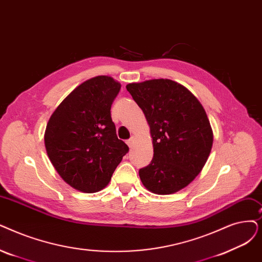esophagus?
Here are the masks:
<instances>
[{"mask_svg":"<svg viewBox=\"0 0 262 262\" xmlns=\"http://www.w3.org/2000/svg\"><path fill=\"white\" fill-rule=\"evenodd\" d=\"M134 141H135V138H134L133 136H132V137L127 140V142H126V143L128 144V146H129V147H133V145H134Z\"/></svg>","mask_w":262,"mask_h":262,"instance_id":"34e87169","label":"esophagus"}]
</instances>
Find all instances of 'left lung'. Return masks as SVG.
<instances>
[{"mask_svg": "<svg viewBox=\"0 0 262 262\" xmlns=\"http://www.w3.org/2000/svg\"><path fill=\"white\" fill-rule=\"evenodd\" d=\"M126 89L150 125L154 154L139 170L142 184L157 195L187 186L210 155L213 133L207 113L189 91L169 79L129 83Z\"/></svg>", "mask_w": 262, "mask_h": 262, "instance_id": "obj_1", "label": "left lung"}]
</instances>
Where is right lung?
Returning a JSON list of instances; mask_svg holds the SVG:
<instances>
[{"label": "right lung", "instance_id": "obj_1", "mask_svg": "<svg viewBox=\"0 0 262 262\" xmlns=\"http://www.w3.org/2000/svg\"><path fill=\"white\" fill-rule=\"evenodd\" d=\"M121 84L97 76L77 86L55 109L45 133V145L61 178L83 192L103 189L128 152L118 139L111 105Z\"/></svg>", "mask_w": 262, "mask_h": 262}]
</instances>
